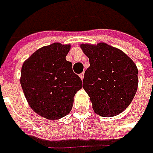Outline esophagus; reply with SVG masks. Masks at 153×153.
<instances>
[{
	"mask_svg": "<svg viewBox=\"0 0 153 153\" xmlns=\"http://www.w3.org/2000/svg\"><path fill=\"white\" fill-rule=\"evenodd\" d=\"M80 78L82 79V81H83V78H84V73H83V72H82V73L80 74Z\"/></svg>",
	"mask_w": 153,
	"mask_h": 153,
	"instance_id": "obj_1",
	"label": "esophagus"
}]
</instances>
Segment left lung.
<instances>
[{
    "instance_id": "obj_1",
    "label": "left lung",
    "mask_w": 153,
    "mask_h": 153,
    "mask_svg": "<svg viewBox=\"0 0 153 153\" xmlns=\"http://www.w3.org/2000/svg\"><path fill=\"white\" fill-rule=\"evenodd\" d=\"M89 58L83 89L96 113L112 117L123 111L131 102L138 88V69L132 60L117 48L101 42L82 44Z\"/></svg>"
}]
</instances>
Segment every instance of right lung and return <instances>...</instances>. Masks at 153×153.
Wrapping results in <instances>:
<instances>
[{
    "label": "right lung",
    "instance_id": "add662e5",
    "mask_svg": "<svg viewBox=\"0 0 153 153\" xmlns=\"http://www.w3.org/2000/svg\"><path fill=\"white\" fill-rule=\"evenodd\" d=\"M70 45L55 42L37 50L27 59L21 72V85L26 100L36 113L48 120L67 115L73 97L82 82L66 61Z\"/></svg>",
    "mask_w": 153,
    "mask_h": 153
}]
</instances>
